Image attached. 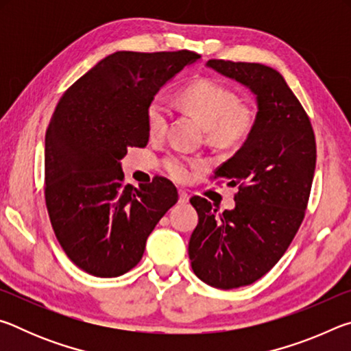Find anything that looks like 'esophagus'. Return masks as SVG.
Returning <instances> with one entry per match:
<instances>
[{
  "label": "esophagus",
  "mask_w": 351,
  "mask_h": 351,
  "mask_svg": "<svg viewBox=\"0 0 351 351\" xmlns=\"http://www.w3.org/2000/svg\"><path fill=\"white\" fill-rule=\"evenodd\" d=\"M180 204H187L189 203V195L187 192H184V190H180Z\"/></svg>",
  "instance_id": "34e87169"
}]
</instances>
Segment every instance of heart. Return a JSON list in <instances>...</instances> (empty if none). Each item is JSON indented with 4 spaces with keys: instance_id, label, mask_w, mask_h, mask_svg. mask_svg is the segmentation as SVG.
<instances>
[{
    "instance_id": "heart-1",
    "label": "heart",
    "mask_w": 351,
    "mask_h": 351,
    "mask_svg": "<svg viewBox=\"0 0 351 351\" xmlns=\"http://www.w3.org/2000/svg\"><path fill=\"white\" fill-rule=\"evenodd\" d=\"M178 102L192 112L206 128L207 139L217 145L230 147L245 141L255 125L254 111L239 104V97L219 83L201 79L190 83L180 93ZM171 114L167 99L154 96L147 105V128L153 138L161 136L167 128ZM201 165L184 154L171 153L164 159V167L178 181L189 180L193 170Z\"/></svg>"
}]
</instances>
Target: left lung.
I'll list each match as a JSON object with an SVG mask.
<instances>
[{
    "label": "left lung",
    "mask_w": 351,
    "mask_h": 351,
    "mask_svg": "<svg viewBox=\"0 0 351 351\" xmlns=\"http://www.w3.org/2000/svg\"><path fill=\"white\" fill-rule=\"evenodd\" d=\"M207 68L254 94L257 112L240 150L215 170L239 184L235 207L217 215L206 198L190 203L198 226L189 258L199 280L219 289L246 287L274 266L305 217L316 169V141L304 106L276 69L260 63L209 60Z\"/></svg>",
    "instance_id": "left-lung-1"
}]
</instances>
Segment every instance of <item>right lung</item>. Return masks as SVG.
I'll return each mask as SVG.
<instances>
[{
  "label": "right lung",
  "instance_id": "obj_1",
  "mask_svg": "<svg viewBox=\"0 0 351 351\" xmlns=\"http://www.w3.org/2000/svg\"><path fill=\"white\" fill-rule=\"evenodd\" d=\"M190 51H117L83 74L58 100L45 139V197L58 243L96 277H117L139 263L145 243L176 187L154 178L123 186L121 161L148 142L147 105L181 71Z\"/></svg>",
  "mask_w": 351,
  "mask_h": 351
}]
</instances>
